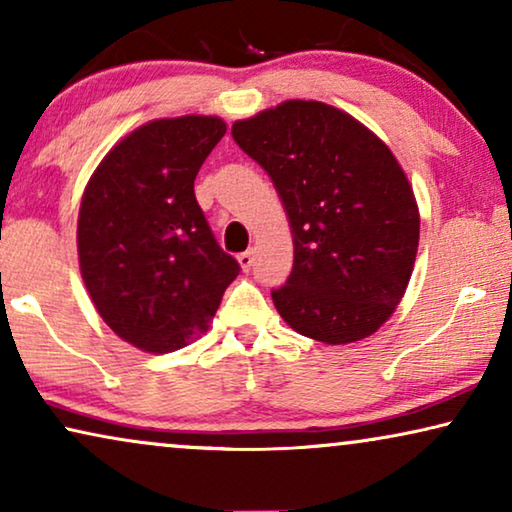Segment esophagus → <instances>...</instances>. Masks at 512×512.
Segmentation results:
<instances>
[{
	"label": "esophagus",
	"instance_id": "esophagus-1",
	"mask_svg": "<svg viewBox=\"0 0 512 512\" xmlns=\"http://www.w3.org/2000/svg\"><path fill=\"white\" fill-rule=\"evenodd\" d=\"M237 261H240V265H242V270H244V272H249V270H251V265H254V261H256V256H254V249H249V251H242V254L237 256Z\"/></svg>",
	"mask_w": 512,
	"mask_h": 512
}]
</instances>
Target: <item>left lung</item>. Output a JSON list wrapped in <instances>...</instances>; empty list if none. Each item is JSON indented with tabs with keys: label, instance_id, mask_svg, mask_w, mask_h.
Wrapping results in <instances>:
<instances>
[{
	"label": "left lung",
	"instance_id": "1",
	"mask_svg": "<svg viewBox=\"0 0 512 512\" xmlns=\"http://www.w3.org/2000/svg\"><path fill=\"white\" fill-rule=\"evenodd\" d=\"M289 214L293 270L272 289L305 338L347 345L375 333L415 268L419 212L387 144L345 111L289 100L233 125Z\"/></svg>",
	"mask_w": 512,
	"mask_h": 512
}]
</instances>
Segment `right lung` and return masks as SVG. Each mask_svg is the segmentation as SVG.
I'll return each instance as SVG.
<instances>
[{"mask_svg":"<svg viewBox=\"0 0 512 512\" xmlns=\"http://www.w3.org/2000/svg\"><path fill=\"white\" fill-rule=\"evenodd\" d=\"M223 135L216 116L146 123L104 156L83 193L81 277L111 331L144 352H174L205 333L240 275L193 191Z\"/></svg>","mask_w":512,"mask_h":512,"instance_id":"right-lung-1","label":"right lung"}]
</instances>
